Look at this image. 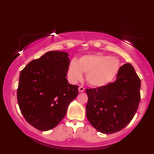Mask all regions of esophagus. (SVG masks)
<instances>
[{
	"instance_id": "1",
	"label": "esophagus",
	"mask_w": 154,
	"mask_h": 154,
	"mask_svg": "<svg viewBox=\"0 0 154 154\" xmlns=\"http://www.w3.org/2000/svg\"><path fill=\"white\" fill-rule=\"evenodd\" d=\"M79 92H83L85 91V88H83V86H79Z\"/></svg>"
}]
</instances>
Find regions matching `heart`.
<instances>
[{
    "instance_id": "obj_1",
    "label": "heart",
    "mask_w": 154,
    "mask_h": 154,
    "mask_svg": "<svg viewBox=\"0 0 154 154\" xmlns=\"http://www.w3.org/2000/svg\"><path fill=\"white\" fill-rule=\"evenodd\" d=\"M119 70L117 59L101 53L85 54L69 63L67 75L72 83H75L85 73L87 83L92 87L108 85L116 76Z\"/></svg>"
}]
</instances>
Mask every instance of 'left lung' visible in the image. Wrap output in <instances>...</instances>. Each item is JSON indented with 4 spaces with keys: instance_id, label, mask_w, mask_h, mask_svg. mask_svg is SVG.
<instances>
[{
    "instance_id": "obj_1",
    "label": "left lung",
    "mask_w": 154,
    "mask_h": 154,
    "mask_svg": "<svg viewBox=\"0 0 154 154\" xmlns=\"http://www.w3.org/2000/svg\"><path fill=\"white\" fill-rule=\"evenodd\" d=\"M141 81L133 66L123 65L116 80L97 88L86 89V116L90 124L104 134L119 132L133 119L140 102Z\"/></svg>"
}]
</instances>
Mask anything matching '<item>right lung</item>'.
Listing matches in <instances>:
<instances>
[{
    "instance_id": "1",
    "label": "right lung",
    "mask_w": 154,
    "mask_h": 154,
    "mask_svg": "<svg viewBox=\"0 0 154 154\" xmlns=\"http://www.w3.org/2000/svg\"><path fill=\"white\" fill-rule=\"evenodd\" d=\"M69 63L67 52L49 51L21 71L19 106L26 121L38 130L56 127L79 94V86L69 84L66 78Z\"/></svg>"
}]
</instances>
